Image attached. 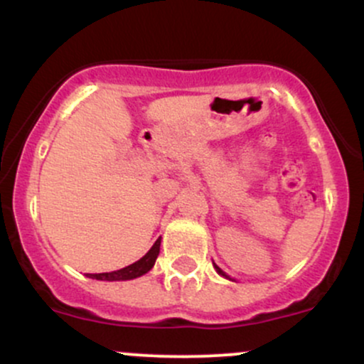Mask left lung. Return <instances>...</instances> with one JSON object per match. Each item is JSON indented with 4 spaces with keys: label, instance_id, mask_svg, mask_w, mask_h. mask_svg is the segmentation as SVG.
<instances>
[{
    "label": "left lung",
    "instance_id": "obj_1",
    "mask_svg": "<svg viewBox=\"0 0 364 364\" xmlns=\"http://www.w3.org/2000/svg\"><path fill=\"white\" fill-rule=\"evenodd\" d=\"M215 269H217V272H219L220 275H224V277H228V275H225V274L223 272V270H220V269H219V267H217V265H215Z\"/></svg>",
    "mask_w": 364,
    "mask_h": 364
}]
</instances>
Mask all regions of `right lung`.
Segmentation results:
<instances>
[{
  "mask_svg": "<svg viewBox=\"0 0 364 364\" xmlns=\"http://www.w3.org/2000/svg\"><path fill=\"white\" fill-rule=\"evenodd\" d=\"M161 252V237L154 243L152 248L145 257H141L139 262L132 263V265L124 267V269L114 270V272H104V274H87V277L97 279V281H129V279H136L140 275L147 274L154 267L157 260V255Z\"/></svg>",
  "mask_w": 364,
  "mask_h": 364,
  "instance_id": "right-lung-1",
  "label": "right lung"
}]
</instances>
